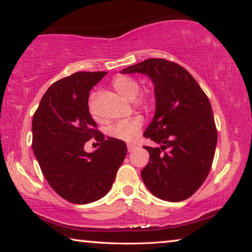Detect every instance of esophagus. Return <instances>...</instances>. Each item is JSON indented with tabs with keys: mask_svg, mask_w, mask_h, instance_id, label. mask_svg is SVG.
Listing matches in <instances>:
<instances>
[{
	"mask_svg": "<svg viewBox=\"0 0 252 252\" xmlns=\"http://www.w3.org/2000/svg\"><path fill=\"white\" fill-rule=\"evenodd\" d=\"M135 148H136L135 144H127V151H129V152H132V151H133Z\"/></svg>",
	"mask_w": 252,
	"mask_h": 252,
	"instance_id": "esophagus-1",
	"label": "esophagus"
}]
</instances>
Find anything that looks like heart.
<instances>
[{"mask_svg": "<svg viewBox=\"0 0 252 252\" xmlns=\"http://www.w3.org/2000/svg\"><path fill=\"white\" fill-rule=\"evenodd\" d=\"M112 85L116 90L126 99L134 100V105L140 109L149 110L155 103V95L150 90L139 92L140 84L134 78L129 75H119L112 81ZM94 93L89 96V111L93 117H96L94 110ZM143 126V118L136 116L129 120L119 121L108 127V134L111 138L125 142H133L139 138Z\"/></svg>", "mask_w": 252, "mask_h": 252, "instance_id": "heart-1", "label": "heart"}]
</instances>
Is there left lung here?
<instances>
[{"label": "left lung", "instance_id": "8db88e82", "mask_svg": "<svg viewBox=\"0 0 252 252\" xmlns=\"http://www.w3.org/2000/svg\"><path fill=\"white\" fill-rule=\"evenodd\" d=\"M148 74L155 83L156 116L143 136L161 144L144 147L150 159L142 169L144 185L156 197L178 202L206 180L218 132L208 96L185 67L165 59H148L122 73Z\"/></svg>", "mask_w": 252, "mask_h": 252}]
</instances>
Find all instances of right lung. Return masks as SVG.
<instances>
[{"label": "right lung", "mask_w": 252, "mask_h": 252, "mask_svg": "<svg viewBox=\"0 0 252 252\" xmlns=\"http://www.w3.org/2000/svg\"><path fill=\"white\" fill-rule=\"evenodd\" d=\"M106 72H75L46 90L32 120V148L46 181L76 204L101 199L112 187L126 155V142L104 138L89 112V92ZM92 137L100 144L87 154Z\"/></svg>", "instance_id": "right-lung-1"}]
</instances>
